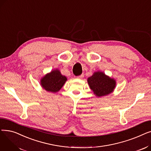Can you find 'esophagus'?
<instances>
[{"label": "esophagus", "instance_id": "esophagus-1", "mask_svg": "<svg viewBox=\"0 0 151 151\" xmlns=\"http://www.w3.org/2000/svg\"><path fill=\"white\" fill-rule=\"evenodd\" d=\"M83 77H84V74H82V75H80V76H77V78H78V79H82Z\"/></svg>", "mask_w": 151, "mask_h": 151}]
</instances>
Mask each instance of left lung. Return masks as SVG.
Instances as JSON below:
<instances>
[{
  "label": "left lung",
  "mask_w": 151,
  "mask_h": 151,
  "mask_svg": "<svg viewBox=\"0 0 151 151\" xmlns=\"http://www.w3.org/2000/svg\"><path fill=\"white\" fill-rule=\"evenodd\" d=\"M88 83L91 89L99 97L113 92L116 84L114 79L111 78L101 71L94 72L88 78Z\"/></svg>",
  "instance_id": "obj_1"
}]
</instances>
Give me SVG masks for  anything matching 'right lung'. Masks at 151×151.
Here are the masks:
<instances>
[{"mask_svg":"<svg viewBox=\"0 0 151 151\" xmlns=\"http://www.w3.org/2000/svg\"><path fill=\"white\" fill-rule=\"evenodd\" d=\"M67 80V78L62 75L59 70L56 69L45 75L41 79L40 84L46 91L55 93L62 88Z\"/></svg>","mask_w":151,"mask_h":151,"instance_id":"right-lung-1","label":"right lung"}]
</instances>
